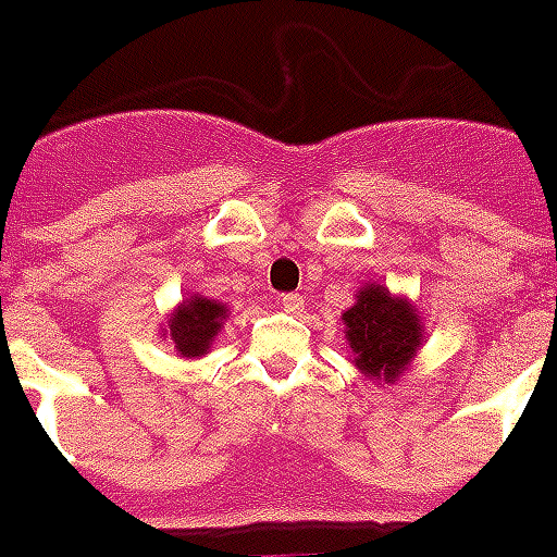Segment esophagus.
<instances>
[{
    "label": "esophagus",
    "mask_w": 557,
    "mask_h": 557,
    "mask_svg": "<svg viewBox=\"0 0 557 557\" xmlns=\"http://www.w3.org/2000/svg\"><path fill=\"white\" fill-rule=\"evenodd\" d=\"M278 305H282L287 313H296L299 308H302V296H299V294H282V296H278Z\"/></svg>",
    "instance_id": "esophagus-1"
}]
</instances>
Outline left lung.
<instances>
[{"instance_id":"obj_1","label":"left lung","mask_w":557,"mask_h":557,"mask_svg":"<svg viewBox=\"0 0 557 557\" xmlns=\"http://www.w3.org/2000/svg\"><path fill=\"white\" fill-rule=\"evenodd\" d=\"M343 337L349 343V361L363 379L379 384L399 382L420 352L425 325L408 296H396L384 284H363L355 305L343 311Z\"/></svg>"}]
</instances>
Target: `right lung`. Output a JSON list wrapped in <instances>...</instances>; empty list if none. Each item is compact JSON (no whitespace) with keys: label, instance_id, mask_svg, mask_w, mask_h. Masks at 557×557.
<instances>
[{"label":"right lung","instance_id":"add662e5","mask_svg":"<svg viewBox=\"0 0 557 557\" xmlns=\"http://www.w3.org/2000/svg\"><path fill=\"white\" fill-rule=\"evenodd\" d=\"M228 305L220 299H208L202 294H190L175 305L173 313L161 325V337L173 343L178 358H205L214 346L216 334L223 332L228 320Z\"/></svg>","mask_w":557,"mask_h":557}]
</instances>
